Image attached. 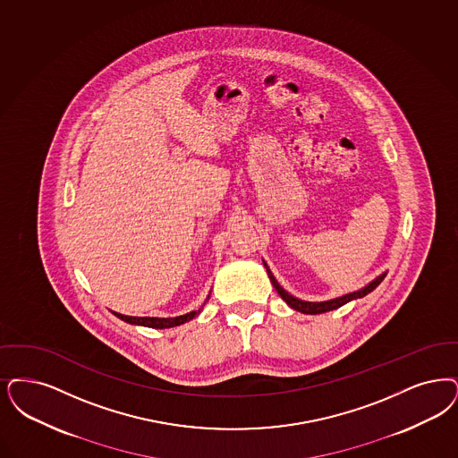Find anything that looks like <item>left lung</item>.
Masks as SVG:
<instances>
[{
	"instance_id": "obj_1",
	"label": "left lung",
	"mask_w": 458,
	"mask_h": 458,
	"mask_svg": "<svg viewBox=\"0 0 458 458\" xmlns=\"http://www.w3.org/2000/svg\"><path fill=\"white\" fill-rule=\"evenodd\" d=\"M264 266H266L267 276H269V279H271V283H273V286H275L276 292L279 293V296H281L293 310L301 311V313H307V315H317V313H324V311L335 310V309H339V307L349 303L351 300L363 298L366 294L371 293V292L384 281V277L386 276V273H382V275L377 276L371 283H368L365 288H361V290H358V292H352V293L343 294V296H339V298H332V300H327V301H303V300L296 298L293 294L288 293L283 286H279V283L276 281L275 276H273L271 269L267 267L266 262H264Z\"/></svg>"
}]
</instances>
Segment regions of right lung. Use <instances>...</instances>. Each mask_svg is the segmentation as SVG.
I'll return each mask as SVG.
<instances>
[{
    "instance_id": "1",
    "label": "right lung",
    "mask_w": 458,
    "mask_h": 458,
    "mask_svg": "<svg viewBox=\"0 0 458 458\" xmlns=\"http://www.w3.org/2000/svg\"><path fill=\"white\" fill-rule=\"evenodd\" d=\"M209 298V296H208ZM199 310L189 311L185 315H179V317H174V318H158V317H128V315H123V313H117V311H112L117 318L132 324V326H143V327H151V329H170V327H175V326H182L185 322L192 320L196 315H199Z\"/></svg>"
}]
</instances>
